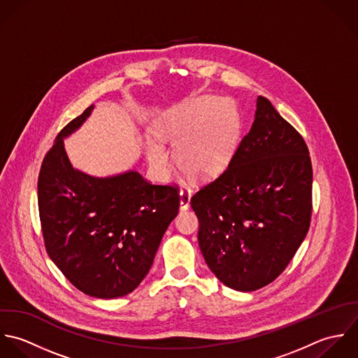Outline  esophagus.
Here are the masks:
<instances>
[{
	"label": "esophagus",
	"instance_id": "obj_1",
	"mask_svg": "<svg viewBox=\"0 0 358 358\" xmlns=\"http://www.w3.org/2000/svg\"><path fill=\"white\" fill-rule=\"evenodd\" d=\"M191 196H192V191L188 187H182L180 189V206L181 209H188L191 205Z\"/></svg>",
	"mask_w": 358,
	"mask_h": 358
}]
</instances>
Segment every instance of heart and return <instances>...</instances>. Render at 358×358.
<instances>
[{
  "label": "heart",
  "instance_id": "b5f03b06",
  "mask_svg": "<svg viewBox=\"0 0 358 358\" xmlns=\"http://www.w3.org/2000/svg\"><path fill=\"white\" fill-rule=\"evenodd\" d=\"M157 134L176 148L180 167L194 177H210L220 173L231 159L239 136L236 110L215 98H201L170 110L157 126ZM149 163L164 170L169 155L162 143L146 140Z\"/></svg>",
  "mask_w": 358,
  "mask_h": 358
}]
</instances>
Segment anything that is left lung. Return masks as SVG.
I'll return each instance as SVG.
<instances>
[{
    "label": "left lung",
    "instance_id": "1",
    "mask_svg": "<svg viewBox=\"0 0 358 358\" xmlns=\"http://www.w3.org/2000/svg\"><path fill=\"white\" fill-rule=\"evenodd\" d=\"M191 206L201 252L224 285L256 290L287 267L310 228L313 167L303 137L267 98H257L250 130Z\"/></svg>",
    "mask_w": 358,
    "mask_h": 358
}]
</instances>
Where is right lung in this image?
Returning <instances> with one entry per match:
<instances>
[{
  "label": "right lung",
  "mask_w": 358,
  "mask_h": 358,
  "mask_svg": "<svg viewBox=\"0 0 358 358\" xmlns=\"http://www.w3.org/2000/svg\"><path fill=\"white\" fill-rule=\"evenodd\" d=\"M92 105L68 123L41 163L37 194L48 256L85 294L133 292L152 267L164 231L178 213L180 188L137 171L95 178L74 170L64 148Z\"/></svg>",
  "instance_id": "right-lung-1"
}]
</instances>
